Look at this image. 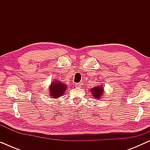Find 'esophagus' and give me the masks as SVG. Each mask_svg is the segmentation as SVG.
I'll return each instance as SVG.
<instances>
[{"label": "esophagus", "instance_id": "34e87169", "mask_svg": "<svg viewBox=\"0 0 150 150\" xmlns=\"http://www.w3.org/2000/svg\"><path fill=\"white\" fill-rule=\"evenodd\" d=\"M81 85H82V84H81V83H76L75 84V86L76 87H81Z\"/></svg>", "mask_w": 150, "mask_h": 150}]
</instances>
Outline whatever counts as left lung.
Returning a JSON list of instances; mask_svg holds the SVG:
<instances>
[{
  "label": "left lung",
  "instance_id": "left-lung-1",
  "mask_svg": "<svg viewBox=\"0 0 150 150\" xmlns=\"http://www.w3.org/2000/svg\"><path fill=\"white\" fill-rule=\"evenodd\" d=\"M90 91H91L92 96L94 97V98H96V99L98 100L101 99L102 96L104 93V87L102 85H98L91 88Z\"/></svg>",
  "mask_w": 150,
  "mask_h": 150
}]
</instances>
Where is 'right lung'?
I'll list each match as a JSON object with an SVG mask.
<instances>
[{
	"label": "right lung",
	"mask_w": 150,
	"mask_h": 150,
	"mask_svg": "<svg viewBox=\"0 0 150 150\" xmlns=\"http://www.w3.org/2000/svg\"><path fill=\"white\" fill-rule=\"evenodd\" d=\"M67 86L65 83L61 82L60 81H52V83L49 86V95L52 98L57 99L62 96L67 89Z\"/></svg>",
	"instance_id": "right-lung-1"
}]
</instances>
